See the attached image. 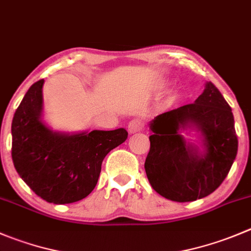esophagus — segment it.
<instances>
[{
  "label": "esophagus",
  "instance_id": "esophagus-1",
  "mask_svg": "<svg viewBox=\"0 0 251 251\" xmlns=\"http://www.w3.org/2000/svg\"><path fill=\"white\" fill-rule=\"evenodd\" d=\"M143 130V121L140 119H133L128 123V132L136 133Z\"/></svg>",
  "mask_w": 251,
  "mask_h": 251
}]
</instances>
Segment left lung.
I'll return each mask as SVG.
<instances>
[{"label": "left lung", "instance_id": "left-lung-1", "mask_svg": "<svg viewBox=\"0 0 251 251\" xmlns=\"http://www.w3.org/2000/svg\"><path fill=\"white\" fill-rule=\"evenodd\" d=\"M150 128L146 174L153 190L168 200L189 202L208 196L222 184L237 157L232 109L211 82L195 103L155 116ZM187 130L199 133L200 145L183 137Z\"/></svg>", "mask_w": 251, "mask_h": 251}]
</instances>
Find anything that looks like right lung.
<instances>
[{
	"label": "right lung",
	"mask_w": 251,
	"mask_h": 251,
	"mask_svg": "<svg viewBox=\"0 0 251 251\" xmlns=\"http://www.w3.org/2000/svg\"><path fill=\"white\" fill-rule=\"evenodd\" d=\"M44 79L24 96L12 121V159L19 176L43 200L55 205L87 198L98 182L105 155L125 142L127 131L51 130L43 120Z\"/></svg>",
	"instance_id": "right-lung-1"
}]
</instances>
